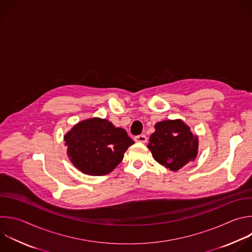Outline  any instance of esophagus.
<instances>
[{
	"mask_svg": "<svg viewBox=\"0 0 252 252\" xmlns=\"http://www.w3.org/2000/svg\"><path fill=\"white\" fill-rule=\"evenodd\" d=\"M134 140L136 142H140V143H145L147 141V137L144 135V134H140V135H137L134 137Z\"/></svg>",
	"mask_w": 252,
	"mask_h": 252,
	"instance_id": "esophagus-1",
	"label": "esophagus"
}]
</instances>
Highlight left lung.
Masks as SVG:
<instances>
[{
	"mask_svg": "<svg viewBox=\"0 0 252 252\" xmlns=\"http://www.w3.org/2000/svg\"><path fill=\"white\" fill-rule=\"evenodd\" d=\"M155 131L147 144L151 154L159 164L178 171L189 162L196 159L199 138L180 119L158 122Z\"/></svg>",
	"mask_w": 252,
	"mask_h": 252,
	"instance_id": "left-lung-1",
	"label": "left lung"
}]
</instances>
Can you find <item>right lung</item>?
Masks as SVG:
<instances>
[{
	"mask_svg": "<svg viewBox=\"0 0 252 252\" xmlns=\"http://www.w3.org/2000/svg\"><path fill=\"white\" fill-rule=\"evenodd\" d=\"M69 160L84 174L102 176L121 163L124 153L134 141L124 128L106 119L79 122L64 135Z\"/></svg>",
	"mask_w": 252,
	"mask_h": 252,
	"instance_id": "obj_1",
	"label": "right lung"
}]
</instances>
